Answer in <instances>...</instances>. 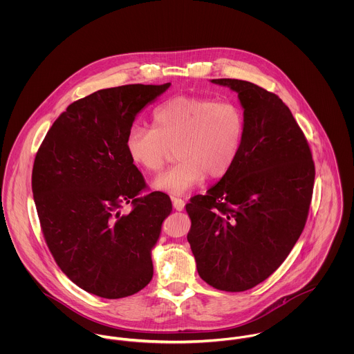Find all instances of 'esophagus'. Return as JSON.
Instances as JSON below:
<instances>
[{
  "instance_id": "1",
  "label": "esophagus",
  "mask_w": 354,
  "mask_h": 354,
  "mask_svg": "<svg viewBox=\"0 0 354 354\" xmlns=\"http://www.w3.org/2000/svg\"><path fill=\"white\" fill-rule=\"evenodd\" d=\"M173 207L177 209V211H183L185 208V202L183 199H178V198H173Z\"/></svg>"
}]
</instances>
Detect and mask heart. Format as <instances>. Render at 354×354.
Here are the masks:
<instances>
[{"instance_id":"b5f03b06","label":"heart","mask_w":354,"mask_h":354,"mask_svg":"<svg viewBox=\"0 0 354 354\" xmlns=\"http://www.w3.org/2000/svg\"><path fill=\"white\" fill-rule=\"evenodd\" d=\"M241 109L232 102L177 97L159 104L152 127L132 125L125 147L131 160L147 171H159L176 149L173 167L152 180V189L180 196L208 176H225L236 162L244 139Z\"/></svg>"}]
</instances>
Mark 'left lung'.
Listing matches in <instances>:
<instances>
[{
    "instance_id": "left-lung-1",
    "label": "left lung",
    "mask_w": 354,
    "mask_h": 354,
    "mask_svg": "<svg viewBox=\"0 0 354 354\" xmlns=\"http://www.w3.org/2000/svg\"><path fill=\"white\" fill-rule=\"evenodd\" d=\"M211 83L237 93L244 139L230 170L187 204L192 221L187 239L203 281L244 292L267 279L297 243L315 165L303 131L275 94L245 80Z\"/></svg>"
}]
</instances>
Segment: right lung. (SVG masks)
<instances>
[{
	"mask_svg": "<svg viewBox=\"0 0 354 354\" xmlns=\"http://www.w3.org/2000/svg\"><path fill=\"white\" fill-rule=\"evenodd\" d=\"M170 83L100 90L71 103L37 152L32 195L42 232L62 272L83 290L122 299L147 286L151 252L170 198L151 192L125 140L136 115ZM132 201L129 214L119 207Z\"/></svg>",
	"mask_w": 354,
	"mask_h": 354,
	"instance_id": "add662e5",
	"label": "right lung"
}]
</instances>
